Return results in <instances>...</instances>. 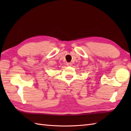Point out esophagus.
Listing matches in <instances>:
<instances>
[{"label":"esophagus","mask_w":131,"mask_h":131,"mask_svg":"<svg viewBox=\"0 0 131 131\" xmlns=\"http://www.w3.org/2000/svg\"><path fill=\"white\" fill-rule=\"evenodd\" d=\"M66 65H67V66H71V63H70V62H68V63H66Z\"/></svg>","instance_id":"obj_1"}]
</instances>
